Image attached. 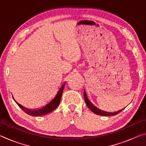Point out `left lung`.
<instances>
[{"instance_id": "obj_1", "label": "left lung", "mask_w": 146, "mask_h": 146, "mask_svg": "<svg viewBox=\"0 0 146 146\" xmlns=\"http://www.w3.org/2000/svg\"><path fill=\"white\" fill-rule=\"evenodd\" d=\"M84 100H85V102L86 105L88 106V107L89 108V109L91 111L93 112L94 113H95V114L98 115H101V116H113V115H117L118 113H120L123 110H120L119 111H116L114 113H108V112H106V111H104L102 110H100L99 109L96 108L95 106L93 105L92 104H91L90 100H88V98L87 97V95H86V91L85 90L84 91Z\"/></svg>"}]
</instances>
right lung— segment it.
Masks as SVG:
<instances>
[{
	"mask_svg": "<svg viewBox=\"0 0 146 146\" xmlns=\"http://www.w3.org/2000/svg\"><path fill=\"white\" fill-rule=\"evenodd\" d=\"M65 84H66V82L64 83L63 84L58 88L57 92L56 93L55 95L54 96V97H53V98H51L49 102H46L45 105L42 106V107L40 108H37V109L26 108L25 107H24V106H23L22 105L19 104L18 102H16L19 107L21 108L24 112L26 113L27 114L29 115L35 116V117H36V116H42V115L48 114V113L51 112L54 110H55V109L58 106L59 104H60V102L61 97H62V92H63Z\"/></svg>",
	"mask_w": 146,
	"mask_h": 146,
	"instance_id": "obj_1",
	"label": "right lung"
}]
</instances>
